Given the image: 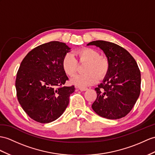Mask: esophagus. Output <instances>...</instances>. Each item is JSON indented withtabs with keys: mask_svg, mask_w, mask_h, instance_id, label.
<instances>
[{
	"mask_svg": "<svg viewBox=\"0 0 155 155\" xmlns=\"http://www.w3.org/2000/svg\"><path fill=\"white\" fill-rule=\"evenodd\" d=\"M77 89H78L79 90H80L81 91H85L87 90V88H86V87H78Z\"/></svg>",
	"mask_w": 155,
	"mask_h": 155,
	"instance_id": "esophagus-1",
	"label": "esophagus"
}]
</instances>
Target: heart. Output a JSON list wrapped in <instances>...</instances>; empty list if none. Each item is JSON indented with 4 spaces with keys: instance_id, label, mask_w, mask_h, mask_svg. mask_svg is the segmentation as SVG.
Returning <instances> with one entry per match:
<instances>
[{
    "instance_id": "heart-1",
    "label": "heart",
    "mask_w": 155,
    "mask_h": 155,
    "mask_svg": "<svg viewBox=\"0 0 155 155\" xmlns=\"http://www.w3.org/2000/svg\"><path fill=\"white\" fill-rule=\"evenodd\" d=\"M76 55L80 62H87L84 68L85 73L75 75L71 79L74 84L85 87L96 83L98 79L102 80L106 76L110 68L108 59L100 55L99 51L91 48H84L76 51ZM62 69L70 77L76 74L78 64L73 54L68 52L62 60Z\"/></svg>"
}]
</instances>
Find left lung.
<instances>
[{
	"instance_id": "obj_1",
	"label": "left lung",
	"mask_w": 155,
	"mask_h": 155,
	"mask_svg": "<svg viewBox=\"0 0 155 155\" xmlns=\"http://www.w3.org/2000/svg\"><path fill=\"white\" fill-rule=\"evenodd\" d=\"M87 45L99 47L110 63L107 75L95 89L97 97L93 110L105 118H122L133 108L140 94L141 72L137 64L129 52L115 43L94 41Z\"/></svg>"
}]
</instances>
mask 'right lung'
Returning <instances> with one entry per match:
<instances>
[{
	"mask_svg": "<svg viewBox=\"0 0 155 155\" xmlns=\"http://www.w3.org/2000/svg\"><path fill=\"white\" fill-rule=\"evenodd\" d=\"M70 48L51 41L33 48L25 56L16 80L17 97L30 118L46 124L58 119L69 104L74 86H63L68 80L62 60Z\"/></svg>",
	"mask_w": 155,
	"mask_h": 155,
	"instance_id": "obj_1",
	"label": "right lung"
}]
</instances>
